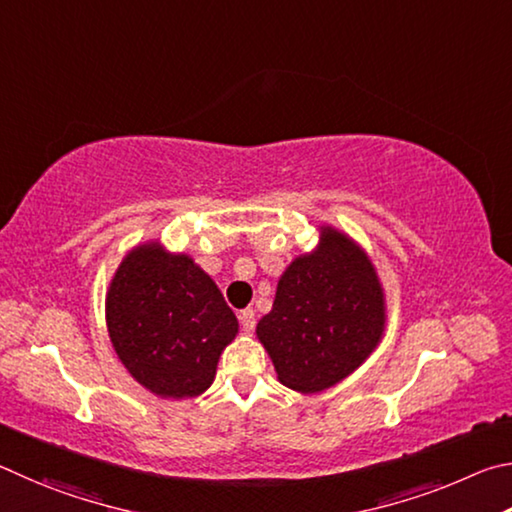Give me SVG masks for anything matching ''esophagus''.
<instances>
[{"mask_svg": "<svg viewBox=\"0 0 512 512\" xmlns=\"http://www.w3.org/2000/svg\"><path fill=\"white\" fill-rule=\"evenodd\" d=\"M238 319H240V326H242V330H245V333H251V330H254V326H256V312H254V308L240 310Z\"/></svg>", "mask_w": 512, "mask_h": 512, "instance_id": "34e87169", "label": "esophagus"}]
</instances>
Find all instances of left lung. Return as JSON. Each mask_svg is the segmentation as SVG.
<instances>
[{
	"label": "left lung",
	"instance_id": "left-lung-1",
	"mask_svg": "<svg viewBox=\"0 0 512 512\" xmlns=\"http://www.w3.org/2000/svg\"><path fill=\"white\" fill-rule=\"evenodd\" d=\"M382 328L384 301L371 261L342 233L324 229L315 254L297 258L281 276L256 335L285 387L312 393L353 373Z\"/></svg>",
	"mask_w": 512,
	"mask_h": 512
}]
</instances>
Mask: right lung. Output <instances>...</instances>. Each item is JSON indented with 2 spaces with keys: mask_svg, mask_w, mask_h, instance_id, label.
<instances>
[{
  "mask_svg": "<svg viewBox=\"0 0 512 512\" xmlns=\"http://www.w3.org/2000/svg\"><path fill=\"white\" fill-rule=\"evenodd\" d=\"M107 330L132 378L164 398L211 387L238 319L215 283L188 256L157 245L125 256L107 292Z\"/></svg>",
  "mask_w": 512,
  "mask_h": 512,
  "instance_id": "obj_1",
  "label": "right lung"
}]
</instances>
